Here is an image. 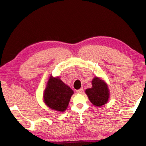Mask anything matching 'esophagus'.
I'll return each instance as SVG.
<instances>
[{
  "label": "esophagus",
  "instance_id": "esophagus-1",
  "mask_svg": "<svg viewBox=\"0 0 146 146\" xmlns=\"http://www.w3.org/2000/svg\"><path fill=\"white\" fill-rule=\"evenodd\" d=\"M83 88H80V89H79V90H77L76 92H77V93H78V94H80V93H82V92H83Z\"/></svg>",
  "mask_w": 146,
  "mask_h": 146
}]
</instances>
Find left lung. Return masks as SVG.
Listing matches in <instances>:
<instances>
[{
  "label": "left lung",
  "mask_w": 146,
  "mask_h": 146,
  "mask_svg": "<svg viewBox=\"0 0 146 146\" xmlns=\"http://www.w3.org/2000/svg\"><path fill=\"white\" fill-rule=\"evenodd\" d=\"M92 85L91 88L85 91L91 102L96 107H101L107 103L110 96L107 84L100 78L96 77L92 80Z\"/></svg>",
  "instance_id": "1"
}]
</instances>
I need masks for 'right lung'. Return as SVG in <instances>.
<instances>
[{
    "instance_id": "obj_1",
    "label": "right lung",
    "mask_w": 146,
    "mask_h": 146,
    "mask_svg": "<svg viewBox=\"0 0 146 146\" xmlns=\"http://www.w3.org/2000/svg\"><path fill=\"white\" fill-rule=\"evenodd\" d=\"M74 91L59 77L50 76L44 92V102L52 110L63 112L67 109Z\"/></svg>"
}]
</instances>
